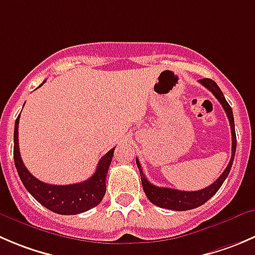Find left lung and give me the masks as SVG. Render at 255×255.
<instances>
[{
    "label": "left lung",
    "mask_w": 255,
    "mask_h": 255,
    "mask_svg": "<svg viewBox=\"0 0 255 255\" xmlns=\"http://www.w3.org/2000/svg\"><path fill=\"white\" fill-rule=\"evenodd\" d=\"M199 83L204 86L207 90L211 91L213 93L214 97L221 102V105L223 106L224 111L227 113V117L229 120V125H231V130H232V157L229 160L228 165L224 169V172L222 173L221 177L216 180L214 183H212L211 185H208L207 188H203L201 190H194V192H187V190H178V189H172V188H160L157 185H153L152 183L148 182V179L145 178V175L143 174L142 167L139 164V160L135 158V162H137L138 169L140 173V179H142V187L144 190L147 198L152 202L154 206L160 207V208H167L172 209V211H189V209H194L197 207H201L202 204L206 203L207 201L212 198L214 194L218 192L219 188L222 187V184L224 183L226 178L228 177L229 172H231V168L233 165L234 155H236V149H237V135H236V129H234V117H233V111L232 107L229 106V103L227 102V100L224 98L223 92L221 91V88L218 87L216 82L211 78H203V80H199Z\"/></svg>",
    "instance_id": "8db88e82"
}]
</instances>
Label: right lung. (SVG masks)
Segmentation results:
<instances>
[{"label": "right lung", "instance_id": "obj_1", "mask_svg": "<svg viewBox=\"0 0 255 255\" xmlns=\"http://www.w3.org/2000/svg\"><path fill=\"white\" fill-rule=\"evenodd\" d=\"M18 122L19 116L14 123V165H16L22 183L29 192V194L47 209L57 214H63V216L83 213V212L90 211L93 207L98 206L106 194V177H107V172L110 169L116 147L101 158L95 174L85 182L67 185L47 184L33 177L22 162L18 148Z\"/></svg>", "mask_w": 255, "mask_h": 255}]
</instances>
